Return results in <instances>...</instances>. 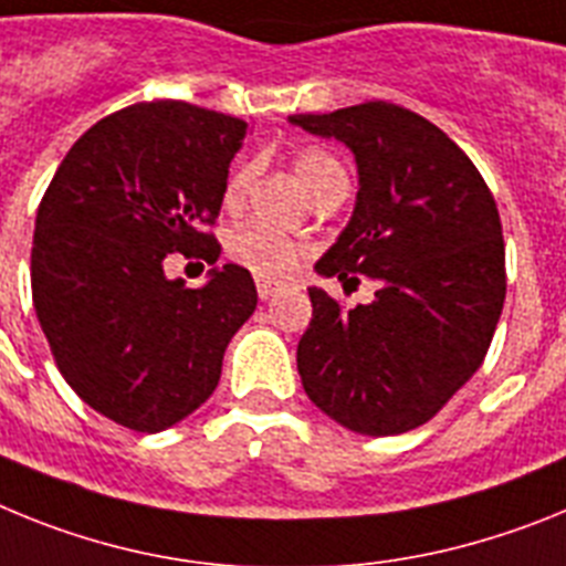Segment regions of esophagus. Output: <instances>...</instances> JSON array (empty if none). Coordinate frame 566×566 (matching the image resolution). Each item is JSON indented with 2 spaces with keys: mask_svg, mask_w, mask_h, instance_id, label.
I'll return each instance as SVG.
<instances>
[{
  "mask_svg": "<svg viewBox=\"0 0 566 566\" xmlns=\"http://www.w3.org/2000/svg\"><path fill=\"white\" fill-rule=\"evenodd\" d=\"M255 290H259V298H264V302H268V298H273V296H279V293H282L284 284L276 282V279L259 276V279H255Z\"/></svg>",
  "mask_w": 566,
  "mask_h": 566,
  "instance_id": "esophagus-1",
  "label": "esophagus"
}]
</instances>
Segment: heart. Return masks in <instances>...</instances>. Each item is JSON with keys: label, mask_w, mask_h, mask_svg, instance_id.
<instances>
[{"label": "heart", "mask_w": 566, "mask_h": 566, "mask_svg": "<svg viewBox=\"0 0 566 566\" xmlns=\"http://www.w3.org/2000/svg\"><path fill=\"white\" fill-rule=\"evenodd\" d=\"M293 170H296V179L307 196H313L316 190H322L327 181L344 176V167L338 165L333 156L322 154V150H304L293 161ZM250 170L248 167H239L233 176L228 179V188H224V205H239L248 190ZM302 244L290 235L279 233V230L268 228L262 222H244L235 230H230L228 235V255L233 262H239L242 268H248L250 273L264 279H279L287 276L290 270L296 268L298 259H302Z\"/></svg>", "instance_id": "obj_1"}]
</instances>
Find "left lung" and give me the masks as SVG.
Here are the masks:
<instances>
[{
  "label": "left lung",
  "instance_id": "8db88e82",
  "mask_svg": "<svg viewBox=\"0 0 566 566\" xmlns=\"http://www.w3.org/2000/svg\"><path fill=\"white\" fill-rule=\"evenodd\" d=\"M290 125L344 142L358 167L350 222L316 273L378 282L350 311L307 290L304 392L347 430L399 436L430 421L488 356L507 293L499 208L464 150L407 107L365 102Z\"/></svg>",
  "mask_w": 566,
  "mask_h": 566
}]
</instances>
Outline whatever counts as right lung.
I'll use <instances>...</instances> for the list:
<instances>
[{"instance_id":"1","label":"right lung","mask_w":566,"mask_h":566,"mask_svg":"<svg viewBox=\"0 0 566 566\" xmlns=\"http://www.w3.org/2000/svg\"><path fill=\"white\" fill-rule=\"evenodd\" d=\"M248 122L188 102L116 111L59 165L36 213L31 287L59 373L116 424L159 432L210 399L255 284L239 264L190 290L167 253L216 264L230 159Z\"/></svg>"}]
</instances>
